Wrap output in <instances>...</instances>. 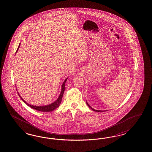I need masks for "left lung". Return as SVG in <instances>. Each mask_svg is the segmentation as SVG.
<instances>
[{
    "mask_svg": "<svg viewBox=\"0 0 152 152\" xmlns=\"http://www.w3.org/2000/svg\"><path fill=\"white\" fill-rule=\"evenodd\" d=\"M87 104H88V106H89V107H90L91 109H92V110L95 111H98V112H99V111H101L100 110H95V109H92V107H91V106H90L88 104V103H87Z\"/></svg>",
    "mask_w": 152,
    "mask_h": 152,
    "instance_id": "obj_1",
    "label": "left lung"
}]
</instances>
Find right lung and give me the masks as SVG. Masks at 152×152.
Segmentation results:
<instances>
[{
    "label": "right lung",
    "instance_id": "1",
    "mask_svg": "<svg viewBox=\"0 0 152 152\" xmlns=\"http://www.w3.org/2000/svg\"><path fill=\"white\" fill-rule=\"evenodd\" d=\"M19 46H20V44L19 45L18 49H17V50L16 51V52L18 50ZM67 78H66V79L64 80V82L62 85L61 92V94H60V96L58 97V98L57 99V100L55 102H54L53 103L51 104L50 105H47V106H33V105H31L28 104L26 101H24V100H23V99H22L21 97L19 95V96L21 97L22 100L28 106L31 107L32 108V109H35V110H36L40 111H44V112H45H45L52 111L54 110L57 107H58V106H60V104H61V100H62V96H63V95H64V90H65V86H64V85H65V83H66V81H67Z\"/></svg>",
    "mask_w": 152,
    "mask_h": 152
}]
</instances>
